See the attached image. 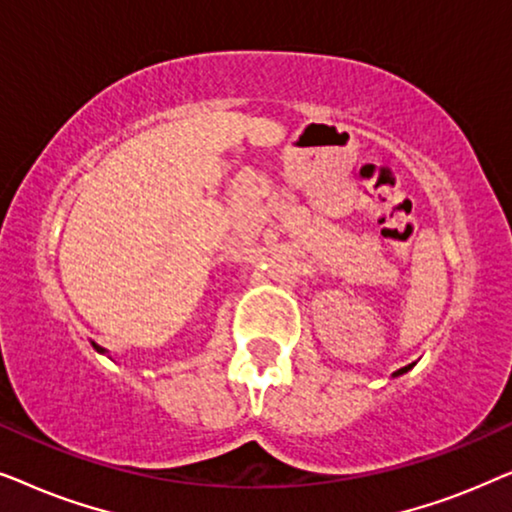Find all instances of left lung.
Masks as SVG:
<instances>
[{"label":"left lung","mask_w":512,"mask_h":512,"mask_svg":"<svg viewBox=\"0 0 512 512\" xmlns=\"http://www.w3.org/2000/svg\"><path fill=\"white\" fill-rule=\"evenodd\" d=\"M415 363H417V361H415ZM415 363H408V366L398 368V370H396V373H394V375H391V377H401V375H405V373H408V370H412V368H415Z\"/></svg>","instance_id":"left-lung-1"}]
</instances>
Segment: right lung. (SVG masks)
Returning a JSON list of instances; mask_svg holds the SVG:
<instances>
[{"label": "right lung", "instance_id": "add662e5", "mask_svg": "<svg viewBox=\"0 0 512 512\" xmlns=\"http://www.w3.org/2000/svg\"><path fill=\"white\" fill-rule=\"evenodd\" d=\"M90 345H93L95 349H97V352H100V354H109L107 352V349H104V347H100V345H97V342H90Z\"/></svg>", "mask_w": 512, "mask_h": 512}]
</instances>
